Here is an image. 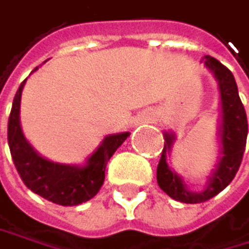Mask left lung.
I'll return each instance as SVG.
<instances>
[{
  "label": "left lung",
  "instance_id": "8db88e82",
  "mask_svg": "<svg viewBox=\"0 0 249 249\" xmlns=\"http://www.w3.org/2000/svg\"><path fill=\"white\" fill-rule=\"evenodd\" d=\"M205 65L212 71L218 82L219 98H221V155L216 169L209 176L208 185L203 191H190L185 182L167 164V155L175 140L173 133H164V148L157 167V182L160 188L172 198L182 203H202L221 193L239 170L247 145L248 121L245 107L239 98L237 85L231 71L218 59L206 55Z\"/></svg>",
  "mask_w": 249,
  "mask_h": 249
}]
</instances>
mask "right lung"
I'll return each instance as SVG.
<instances>
[{"instance_id": "obj_1", "label": "right lung", "mask_w": 249, "mask_h": 249, "mask_svg": "<svg viewBox=\"0 0 249 249\" xmlns=\"http://www.w3.org/2000/svg\"><path fill=\"white\" fill-rule=\"evenodd\" d=\"M26 79L20 83L15 95L7 128L8 146L19 176L31 191L52 203L76 206L88 202L100 191L104 182L107 161L125 142L130 133L107 136L98 149L87 160L85 166L59 164L46 160L28 143L20 128V97Z\"/></svg>"}]
</instances>
